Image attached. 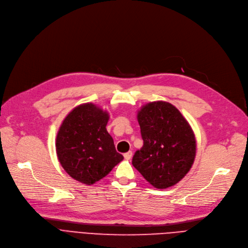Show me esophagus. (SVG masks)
Listing matches in <instances>:
<instances>
[{"mask_svg": "<svg viewBox=\"0 0 248 248\" xmlns=\"http://www.w3.org/2000/svg\"><path fill=\"white\" fill-rule=\"evenodd\" d=\"M132 154H133L132 151H128L127 153L124 154V158H125L126 160H130L131 158H132Z\"/></svg>", "mask_w": 248, "mask_h": 248, "instance_id": "34e87169", "label": "esophagus"}]
</instances>
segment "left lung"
I'll return each instance as SVG.
<instances>
[{
  "label": "left lung",
  "mask_w": 248,
  "mask_h": 248,
  "mask_svg": "<svg viewBox=\"0 0 248 248\" xmlns=\"http://www.w3.org/2000/svg\"><path fill=\"white\" fill-rule=\"evenodd\" d=\"M143 147L132 164L152 186L165 189L178 183L192 167L196 140L180 111L164 101L150 102L137 113Z\"/></svg>",
  "instance_id": "1"
}]
</instances>
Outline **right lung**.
<instances>
[{"label": "right lung", "instance_id": "obj_1", "mask_svg": "<svg viewBox=\"0 0 248 248\" xmlns=\"http://www.w3.org/2000/svg\"><path fill=\"white\" fill-rule=\"evenodd\" d=\"M109 114L93 103L79 105L64 119L56 138V152L64 170L75 180L92 185L123 160L106 125Z\"/></svg>", "mask_w": 248, "mask_h": 248}]
</instances>
